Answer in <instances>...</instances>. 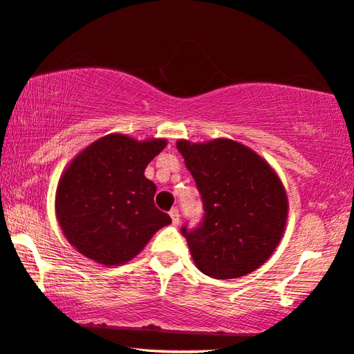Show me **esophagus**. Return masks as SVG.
Instances as JSON below:
<instances>
[{
	"mask_svg": "<svg viewBox=\"0 0 354 354\" xmlns=\"http://www.w3.org/2000/svg\"><path fill=\"white\" fill-rule=\"evenodd\" d=\"M170 218H171V223L173 224H175V225L179 224V211H178V208H171Z\"/></svg>",
	"mask_w": 354,
	"mask_h": 354,
	"instance_id": "esophagus-1",
	"label": "esophagus"
}]
</instances>
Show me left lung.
<instances>
[{"label": "left lung", "instance_id": "left-lung-1", "mask_svg": "<svg viewBox=\"0 0 354 354\" xmlns=\"http://www.w3.org/2000/svg\"><path fill=\"white\" fill-rule=\"evenodd\" d=\"M203 200V223L181 232L195 266L218 279L245 277L273 254L288 221V194L266 159L229 138L176 141Z\"/></svg>", "mask_w": 354, "mask_h": 354}]
</instances>
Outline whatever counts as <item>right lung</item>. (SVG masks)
<instances>
[{"mask_svg": "<svg viewBox=\"0 0 354 354\" xmlns=\"http://www.w3.org/2000/svg\"><path fill=\"white\" fill-rule=\"evenodd\" d=\"M167 140L102 136L70 162L55 192V214L70 245L106 267L138 256L171 223L154 205L156 184L145 170Z\"/></svg>", "mask_w": 354, "mask_h": 354, "instance_id": "right-lung-1", "label": "right lung"}]
</instances>
